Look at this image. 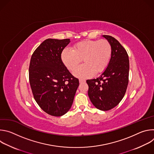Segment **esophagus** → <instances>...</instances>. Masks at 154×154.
I'll return each instance as SVG.
<instances>
[{
  "label": "esophagus",
  "instance_id": "esophagus-1",
  "mask_svg": "<svg viewBox=\"0 0 154 154\" xmlns=\"http://www.w3.org/2000/svg\"><path fill=\"white\" fill-rule=\"evenodd\" d=\"M79 82H80V83H83L85 82V80H83V79H80L79 80Z\"/></svg>",
  "mask_w": 154,
  "mask_h": 154
}]
</instances>
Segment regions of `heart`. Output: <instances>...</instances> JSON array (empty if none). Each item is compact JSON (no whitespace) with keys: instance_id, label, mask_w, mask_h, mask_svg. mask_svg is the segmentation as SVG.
<instances>
[{"instance_id":"heart-1","label":"heart","mask_w":154,"mask_h":154,"mask_svg":"<svg viewBox=\"0 0 154 154\" xmlns=\"http://www.w3.org/2000/svg\"><path fill=\"white\" fill-rule=\"evenodd\" d=\"M112 54V46L107 40H85L77 43L72 49H64L61 58L70 71H73L82 60L84 63L75 69L73 74L80 79H86L94 73L103 72L108 66Z\"/></svg>"}]
</instances>
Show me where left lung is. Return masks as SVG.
Returning <instances> with one entry per match:
<instances>
[{
  "instance_id": "obj_1",
  "label": "left lung",
  "mask_w": 154,
  "mask_h": 154,
  "mask_svg": "<svg viewBox=\"0 0 154 154\" xmlns=\"http://www.w3.org/2000/svg\"><path fill=\"white\" fill-rule=\"evenodd\" d=\"M110 43L112 57L107 68L97 79L87 80L88 96L95 107L108 111L124 97L128 83L129 60L125 49L115 38L103 35Z\"/></svg>"
}]
</instances>
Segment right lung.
I'll return each instance as SVG.
<instances>
[{
  "label": "right lung",
  "instance_id": "right-lung-1",
  "mask_svg": "<svg viewBox=\"0 0 154 154\" xmlns=\"http://www.w3.org/2000/svg\"><path fill=\"white\" fill-rule=\"evenodd\" d=\"M69 39H47L32 55L29 82L33 97L48 114L61 116L71 108L79 85V79L67 69L61 58Z\"/></svg>",
  "mask_w": 154,
  "mask_h": 154
}]
</instances>
